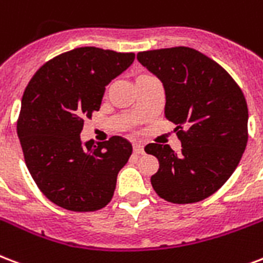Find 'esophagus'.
Returning a JSON list of instances; mask_svg holds the SVG:
<instances>
[{"label":"esophagus","instance_id":"esophagus-1","mask_svg":"<svg viewBox=\"0 0 263 263\" xmlns=\"http://www.w3.org/2000/svg\"><path fill=\"white\" fill-rule=\"evenodd\" d=\"M134 152H135L136 154H143V145L139 143V142H135V143H134Z\"/></svg>","mask_w":263,"mask_h":263}]
</instances>
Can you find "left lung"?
<instances>
[{
  "label": "left lung",
  "instance_id": "left-lung-1",
  "mask_svg": "<svg viewBox=\"0 0 263 263\" xmlns=\"http://www.w3.org/2000/svg\"><path fill=\"white\" fill-rule=\"evenodd\" d=\"M140 65L163 83L165 118L175 124L180 153L149 143L158 171L156 193L174 204L210 197L237 168L248 140V107L243 92L222 66L193 48L139 52Z\"/></svg>",
  "mask_w": 263,
  "mask_h": 263
}]
</instances>
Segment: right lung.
I'll list each match as a JSON object with an SVG mask.
<instances>
[{"mask_svg":"<svg viewBox=\"0 0 263 263\" xmlns=\"http://www.w3.org/2000/svg\"><path fill=\"white\" fill-rule=\"evenodd\" d=\"M134 59L132 52L76 48L47 62L26 87L17 136L30 175L56 205L96 211L113 197L132 145L121 136L83 143L80 134L100 109L106 85Z\"/></svg>","mask_w":263,"mask_h":263,"instance_id":"add662e5","label":"right lung"}]
</instances>
